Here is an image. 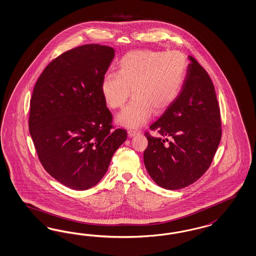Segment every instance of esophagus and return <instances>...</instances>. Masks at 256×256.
Returning a JSON list of instances; mask_svg holds the SVG:
<instances>
[{
	"label": "esophagus",
	"mask_w": 256,
	"mask_h": 256,
	"mask_svg": "<svg viewBox=\"0 0 256 256\" xmlns=\"http://www.w3.org/2000/svg\"><path fill=\"white\" fill-rule=\"evenodd\" d=\"M128 136L129 138H132V136H134L136 134H140V131H138V130H128Z\"/></svg>",
	"instance_id": "obj_1"
}]
</instances>
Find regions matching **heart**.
<instances>
[{"label":"heart","instance_id":"b5f03b06","mask_svg":"<svg viewBox=\"0 0 256 256\" xmlns=\"http://www.w3.org/2000/svg\"><path fill=\"white\" fill-rule=\"evenodd\" d=\"M118 74H108L102 81V93L111 109L122 108L116 122L127 128L146 124L152 112L159 114L170 108L181 93L188 62L178 50H140L126 54L118 63Z\"/></svg>","mask_w":256,"mask_h":256}]
</instances>
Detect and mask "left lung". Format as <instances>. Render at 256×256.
<instances>
[{
  "label": "left lung",
  "instance_id": "8db88e82",
  "mask_svg": "<svg viewBox=\"0 0 256 256\" xmlns=\"http://www.w3.org/2000/svg\"><path fill=\"white\" fill-rule=\"evenodd\" d=\"M188 59L179 97L150 126V130L170 137L171 140L145 134L148 140L143 154L146 170L166 190H181L200 178L211 165L222 138L214 84L196 59Z\"/></svg>",
  "mask_w": 256,
  "mask_h": 256
}]
</instances>
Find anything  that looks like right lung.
<instances>
[{
  "label": "right lung",
  "instance_id": "1",
  "mask_svg": "<svg viewBox=\"0 0 256 256\" xmlns=\"http://www.w3.org/2000/svg\"><path fill=\"white\" fill-rule=\"evenodd\" d=\"M115 50L86 44L70 50L45 68L30 100L29 131L45 170L74 190L95 186L127 138L112 128L102 81Z\"/></svg>",
  "mask_w": 256,
  "mask_h": 256
}]
</instances>
